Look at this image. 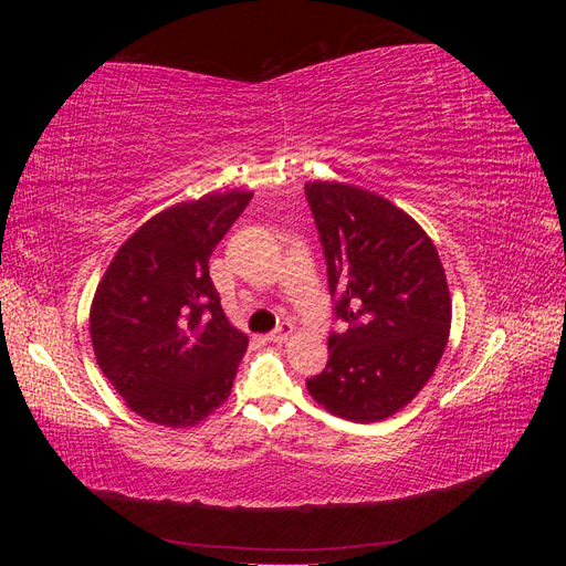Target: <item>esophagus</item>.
<instances>
[{
  "label": "esophagus",
  "instance_id": "esophagus-1",
  "mask_svg": "<svg viewBox=\"0 0 566 566\" xmlns=\"http://www.w3.org/2000/svg\"><path fill=\"white\" fill-rule=\"evenodd\" d=\"M290 337H293V325L290 323H281L279 328L269 335V339L276 342V345H283V342H287Z\"/></svg>",
  "mask_w": 566,
  "mask_h": 566
}]
</instances>
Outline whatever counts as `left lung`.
<instances>
[{
    "label": "left lung",
    "mask_w": 566,
    "mask_h": 566,
    "mask_svg": "<svg viewBox=\"0 0 566 566\" xmlns=\"http://www.w3.org/2000/svg\"><path fill=\"white\" fill-rule=\"evenodd\" d=\"M335 314L328 366L306 380L312 399L352 422H380L432 378L451 333V293L432 238L361 186L310 181Z\"/></svg>",
    "instance_id": "8db88e82"
}]
</instances>
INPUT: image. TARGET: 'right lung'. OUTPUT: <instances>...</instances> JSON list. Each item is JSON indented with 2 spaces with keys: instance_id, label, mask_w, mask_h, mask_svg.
I'll return each instance as SVG.
<instances>
[{
  "instance_id": "right-lung-1",
  "label": "right lung",
  "mask_w": 566,
  "mask_h": 566,
  "mask_svg": "<svg viewBox=\"0 0 566 566\" xmlns=\"http://www.w3.org/2000/svg\"><path fill=\"white\" fill-rule=\"evenodd\" d=\"M252 191L177 202L119 245L90 310L98 368L148 422L196 427L229 399L248 335L231 325L210 254Z\"/></svg>"
}]
</instances>
